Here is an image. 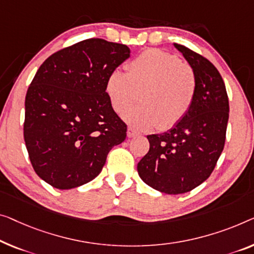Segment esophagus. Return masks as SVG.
<instances>
[{
  "label": "esophagus",
  "mask_w": 254,
  "mask_h": 254,
  "mask_svg": "<svg viewBox=\"0 0 254 254\" xmlns=\"http://www.w3.org/2000/svg\"><path fill=\"white\" fill-rule=\"evenodd\" d=\"M127 137L128 138H133V137H135V135H138V132L134 130V128H132V127H127Z\"/></svg>",
  "instance_id": "esophagus-1"
}]
</instances>
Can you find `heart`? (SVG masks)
<instances>
[{"label":"heart","mask_w":254,"mask_h":254,"mask_svg":"<svg viewBox=\"0 0 254 254\" xmlns=\"http://www.w3.org/2000/svg\"><path fill=\"white\" fill-rule=\"evenodd\" d=\"M105 89L117 113L135 103L142 91V103L127 109L123 120L135 130L157 127L166 131L190 112L197 94V77L179 57L161 49H148L127 64V71L112 70Z\"/></svg>","instance_id":"heart-1"}]
</instances>
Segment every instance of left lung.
Here are the masks:
<instances>
[{"instance_id": "left-lung-1", "label": "left lung", "mask_w": 254, "mask_h": 254, "mask_svg": "<svg viewBox=\"0 0 254 254\" xmlns=\"http://www.w3.org/2000/svg\"><path fill=\"white\" fill-rule=\"evenodd\" d=\"M175 47L197 77V94L188 115L161 134L147 135L149 150L138 173L151 188L184 194L211 176L225 146L229 101L220 73L210 60L181 44Z\"/></svg>"}]
</instances>
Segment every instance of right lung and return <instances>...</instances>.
<instances>
[{
  "label": "right lung",
  "mask_w": 254,
  "mask_h": 254,
  "mask_svg": "<svg viewBox=\"0 0 254 254\" xmlns=\"http://www.w3.org/2000/svg\"><path fill=\"white\" fill-rule=\"evenodd\" d=\"M130 57L126 44L88 39L55 52L26 93L24 139L34 171L58 189L99 175L127 124L109 103L108 74Z\"/></svg>",
  "instance_id": "right-lung-1"
}]
</instances>
